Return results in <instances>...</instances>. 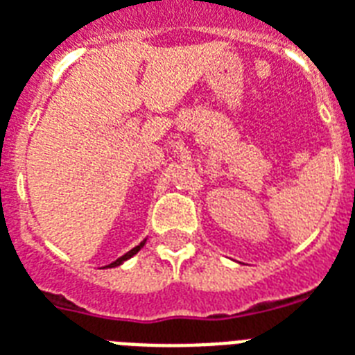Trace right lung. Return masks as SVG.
<instances>
[{
    "instance_id": "obj_1",
    "label": "right lung",
    "mask_w": 355,
    "mask_h": 355,
    "mask_svg": "<svg viewBox=\"0 0 355 355\" xmlns=\"http://www.w3.org/2000/svg\"><path fill=\"white\" fill-rule=\"evenodd\" d=\"M144 244H146V239H144V241H142V243L140 244H137V246H135V248H131L128 252V254H123L122 257H118L116 261H112L111 265H107V266H103V268H114V266H120L123 263V261H128V259H131V257H133L135 254H139L140 252V248H142V246H144Z\"/></svg>"
}]
</instances>
